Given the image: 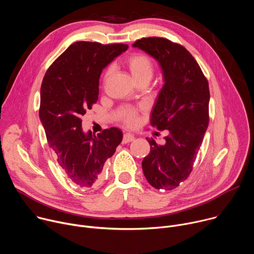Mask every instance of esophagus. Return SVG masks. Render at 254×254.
I'll return each instance as SVG.
<instances>
[{
    "mask_svg": "<svg viewBox=\"0 0 254 254\" xmlns=\"http://www.w3.org/2000/svg\"><path fill=\"white\" fill-rule=\"evenodd\" d=\"M134 139L133 135L130 134V133H125L124 134V137H123V143H127V142H130Z\"/></svg>",
    "mask_w": 254,
    "mask_h": 254,
    "instance_id": "obj_1",
    "label": "esophagus"
}]
</instances>
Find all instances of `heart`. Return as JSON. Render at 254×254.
<instances>
[{
    "label": "heart",
    "instance_id": "1",
    "mask_svg": "<svg viewBox=\"0 0 254 254\" xmlns=\"http://www.w3.org/2000/svg\"><path fill=\"white\" fill-rule=\"evenodd\" d=\"M132 79L138 83L142 80H149L154 73V65L149 56L142 53H133L126 61ZM113 74V68L108 67L103 74V83L105 84ZM120 120L127 127H133L137 123V112L132 107H126L120 114Z\"/></svg>",
    "mask_w": 254,
    "mask_h": 254
}]
</instances>
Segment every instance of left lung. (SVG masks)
I'll return each instance as SVG.
<instances>
[{"label": "left lung", "mask_w": 254, "mask_h": 254, "mask_svg": "<svg viewBox=\"0 0 254 254\" xmlns=\"http://www.w3.org/2000/svg\"><path fill=\"white\" fill-rule=\"evenodd\" d=\"M137 47L155 57L163 70L165 84L151 117V125L168 129L165 143L147 138L151 151L141 162L151 186L173 190L193 170L209 125V84L198 62L181 44L162 37L136 40Z\"/></svg>", "instance_id": "1"}]
</instances>
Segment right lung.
I'll return each mask as SVG.
<instances>
[{
    "mask_svg": "<svg viewBox=\"0 0 254 254\" xmlns=\"http://www.w3.org/2000/svg\"><path fill=\"white\" fill-rule=\"evenodd\" d=\"M127 48L122 43L75 42L49 66L42 81L39 117L49 147L66 178L81 189L99 182L105 161L123 139L117 127L85 134L81 117L98 99L102 69Z\"/></svg>",
    "mask_w": 254,
    "mask_h": 254,
    "instance_id": "1",
    "label": "right lung"
}]
</instances>
